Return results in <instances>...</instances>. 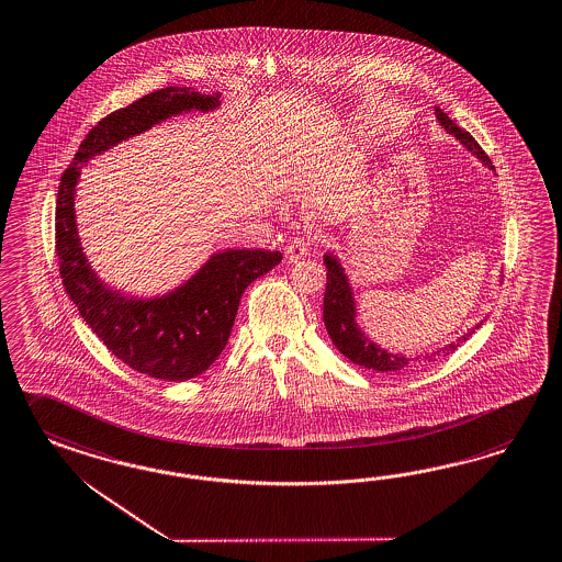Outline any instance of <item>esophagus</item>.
I'll return each instance as SVG.
<instances>
[{"mask_svg": "<svg viewBox=\"0 0 562 562\" xmlns=\"http://www.w3.org/2000/svg\"><path fill=\"white\" fill-rule=\"evenodd\" d=\"M285 255H288V259L291 262H297V260L305 259L310 255V245L302 240V238H295V240L289 243L288 248H285Z\"/></svg>", "mask_w": 562, "mask_h": 562, "instance_id": "esophagus-1", "label": "esophagus"}]
</instances>
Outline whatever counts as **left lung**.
I'll return each mask as SVG.
<instances>
[{
  "instance_id": "obj_1",
  "label": "left lung",
  "mask_w": 562,
  "mask_h": 562,
  "mask_svg": "<svg viewBox=\"0 0 562 562\" xmlns=\"http://www.w3.org/2000/svg\"><path fill=\"white\" fill-rule=\"evenodd\" d=\"M436 120L467 150H471L485 167L493 169L490 157L485 155V150L479 146L475 138L467 130L459 128L440 108H436ZM324 265L328 269V274H326L328 281H326V293H324V324H326V330L330 334L334 346L345 355L346 359L352 360L355 364L364 367V369H371L376 373H402V371H407L409 367H414L419 360L432 362V360L440 359V357H448L461 346V342L469 340V336H473L476 328H481V324H483V319H481L471 330L462 334L457 342H450V345L442 346V348H436L432 352L419 355L416 359L405 357V355H393L360 330L359 324H357L355 293H352L348 274H346L340 259L334 252H326Z\"/></svg>"
}]
</instances>
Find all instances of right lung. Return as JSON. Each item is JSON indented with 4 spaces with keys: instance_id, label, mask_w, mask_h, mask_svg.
<instances>
[{
    "instance_id": "1",
    "label": "right lung",
    "mask_w": 562,
    "mask_h": 562,
    "mask_svg": "<svg viewBox=\"0 0 562 562\" xmlns=\"http://www.w3.org/2000/svg\"><path fill=\"white\" fill-rule=\"evenodd\" d=\"M216 108L220 93H200L191 87L153 91L89 130L58 186L55 246L65 291L114 357L130 369L162 381L193 379L220 357L245 289L269 273L283 255L262 248H228L214 252L173 291L157 297H132L108 288L87 260L75 220L77 183L83 165L115 145L173 115L207 114Z\"/></svg>"
}]
</instances>
